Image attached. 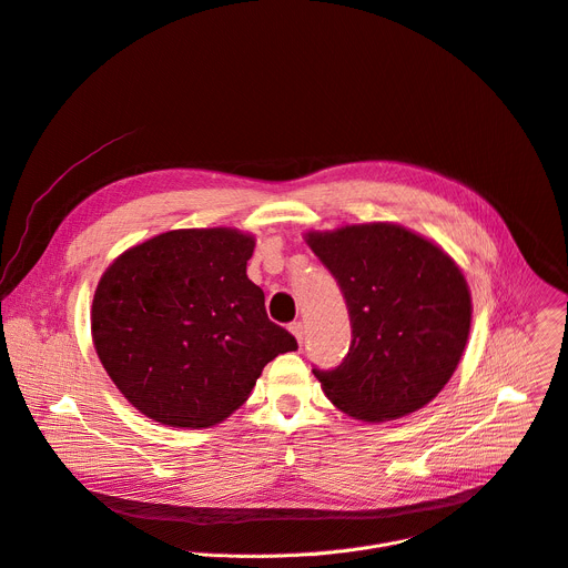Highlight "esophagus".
Listing matches in <instances>:
<instances>
[{
    "instance_id": "1",
    "label": "esophagus",
    "mask_w": 568,
    "mask_h": 568,
    "mask_svg": "<svg viewBox=\"0 0 568 568\" xmlns=\"http://www.w3.org/2000/svg\"><path fill=\"white\" fill-rule=\"evenodd\" d=\"M290 331H292V335L296 337V342L303 344V324H301V322H294V324H290Z\"/></svg>"
}]
</instances>
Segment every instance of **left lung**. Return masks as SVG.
Here are the masks:
<instances>
[{"label": "left lung", "instance_id": "left-lung-1", "mask_svg": "<svg viewBox=\"0 0 568 568\" xmlns=\"http://www.w3.org/2000/svg\"><path fill=\"white\" fill-rule=\"evenodd\" d=\"M305 242L335 276L353 328L342 365L313 369L324 394L372 424L430 403L457 369L471 328L469 285L453 257L387 222L313 231Z\"/></svg>", "mask_w": 568, "mask_h": 568}]
</instances>
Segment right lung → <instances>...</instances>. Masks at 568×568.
Listing matches in <instances>:
<instances>
[{"mask_svg": "<svg viewBox=\"0 0 568 568\" xmlns=\"http://www.w3.org/2000/svg\"><path fill=\"white\" fill-rule=\"evenodd\" d=\"M255 240L237 229H181L126 248L92 298V342L144 417L211 428L248 398L267 363L296 351L246 276Z\"/></svg>", "mask_w": 568, "mask_h": 568, "instance_id": "right-lung-1", "label": "right lung"}]
</instances>
